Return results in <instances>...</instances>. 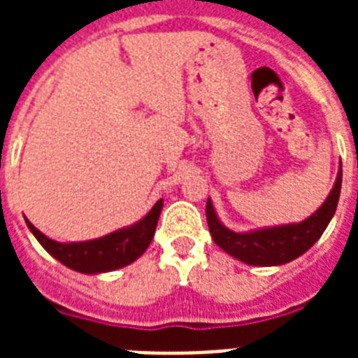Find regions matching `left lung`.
<instances>
[{
  "instance_id": "1",
  "label": "left lung",
  "mask_w": 358,
  "mask_h": 358,
  "mask_svg": "<svg viewBox=\"0 0 358 358\" xmlns=\"http://www.w3.org/2000/svg\"><path fill=\"white\" fill-rule=\"evenodd\" d=\"M340 189H342V165L333 189L322 206L301 223L280 224L269 229L234 232L219 221L213 210L212 201L206 202L208 229L213 241L230 256L249 264V266H282L299 258L316 243L331 223L336 206H338Z\"/></svg>"
}]
</instances>
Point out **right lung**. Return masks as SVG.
Returning a JSON list of instances; mask_svg holds the SVG:
<instances>
[{
	"mask_svg": "<svg viewBox=\"0 0 358 358\" xmlns=\"http://www.w3.org/2000/svg\"><path fill=\"white\" fill-rule=\"evenodd\" d=\"M162 208L163 201L159 199L152 206L150 212L131 227L115 230L111 234L91 239V241H74V243H61V241L50 239L42 234L41 230L35 229L27 219L25 223L33 236L38 239V243L63 266L74 271L85 273V275H96V273L115 271L124 266H129L148 249L156 232Z\"/></svg>",
	"mask_w": 358,
	"mask_h": 358,
	"instance_id": "right-lung-1",
	"label": "right lung"
}]
</instances>
